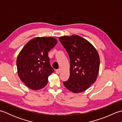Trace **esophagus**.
Returning a JSON list of instances; mask_svg holds the SVG:
<instances>
[{
  "mask_svg": "<svg viewBox=\"0 0 122 122\" xmlns=\"http://www.w3.org/2000/svg\"><path fill=\"white\" fill-rule=\"evenodd\" d=\"M56 73H57V74H59L60 73V72H61V69H57V70H56Z\"/></svg>",
  "mask_w": 122,
  "mask_h": 122,
  "instance_id": "esophagus-1",
  "label": "esophagus"
}]
</instances>
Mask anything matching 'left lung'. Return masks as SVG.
<instances>
[{"label": "left lung", "instance_id": "1", "mask_svg": "<svg viewBox=\"0 0 122 122\" xmlns=\"http://www.w3.org/2000/svg\"><path fill=\"white\" fill-rule=\"evenodd\" d=\"M59 40L70 59V76L63 84L73 93L83 92L97 79L100 64L98 53L91 43L79 36H62Z\"/></svg>", "mask_w": 122, "mask_h": 122}]
</instances>
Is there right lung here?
<instances>
[{
	"mask_svg": "<svg viewBox=\"0 0 122 122\" xmlns=\"http://www.w3.org/2000/svg\"><path fill=\"white\" fill-rule=\"evenodd\" d=\"M56 43L57 40L53 37H36L20 52L16 62L18 74L28 87L38 90L47 84L49 76L54 72L48 52Z\"/></svg>",
	"mask_w": 122,
	"mask_h": 122,
	"instance_id": "right-lung-1",
	"label": "right lung"
}]
</instances>
